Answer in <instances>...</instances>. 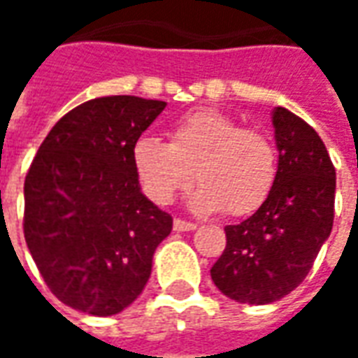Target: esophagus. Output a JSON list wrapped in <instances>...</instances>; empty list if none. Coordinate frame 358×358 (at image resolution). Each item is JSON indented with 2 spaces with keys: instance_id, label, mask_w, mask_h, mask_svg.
<instances>
[{
  "instance_id": "1",
  "label": "esophagus",
  "mask_w": 358,
  "mask_h": 358,
  "mask_svg": "<svg viewBox=\"0 0 358 358\" xmlns=\"http://www.w3.org/2000/svg\"><path fill=\"white\" fill-rule=\"evenodd\" d=\"M174 231L178 232H186V231H194V229H197L196 222H189V221H184V219H174Z\"/></svg>"
}]
</instances>
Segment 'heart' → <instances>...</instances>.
I'll return each mask as SVG.
<instances>
[{
  "instance_id": "obj_1",
  "label": "heart",
  "mask_w": 358,
  "mask_h": 358,
  "mask_svg": "<svg viewBox=\"0 0 358 358\" xmlns=\"http://www.w3.org/2000/svg\"><path fill=\"white\" fill-rule=\"evenodd\" d=\"M171 141L143 137L131 159L145 194L161 205L172 203L194 184V209L229 215L254 213L266 201L277 180L273 141L219 110H197L178 120Z\"/></svg>"
}]
</instances>
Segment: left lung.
<instances>
[{"mask_svg": "<svg viewBox=\"0 0 358 358\" xmlns=\"http://www.w3.org/2000/svg\"><path fill=\"white\" fill-rule=\"evenodd\" d=\"M279 171L256 213L224 227L211 267L217 289L242 304H269L304 281L334 227L336 169L320 136L283 106L273 110Z\"/></svg>", "mask_w": 358, "mask_h": 358, "instance_id": "8db88e82", "label": "left lung"}]
</instances>
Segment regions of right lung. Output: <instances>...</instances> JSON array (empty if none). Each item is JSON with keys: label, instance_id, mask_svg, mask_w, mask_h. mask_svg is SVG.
<instances>
[{"label": "right lung", "instance_id": "right-lung-1", "mask_svg": "<svg viewBox=\"0 0 358 358\" xmlns=\"http://www.w3.org/2000/svg\"><path fill=\"white\" fill-rule=\"evenodd\" d=\"M166 106L92 99L50 129L24 178V240L59 301L92 316L127 308L151 277L172 217L141 194L131 151Z\"/></svg>", "mask_w": 358, "mask_h": 358}]
</instances>
